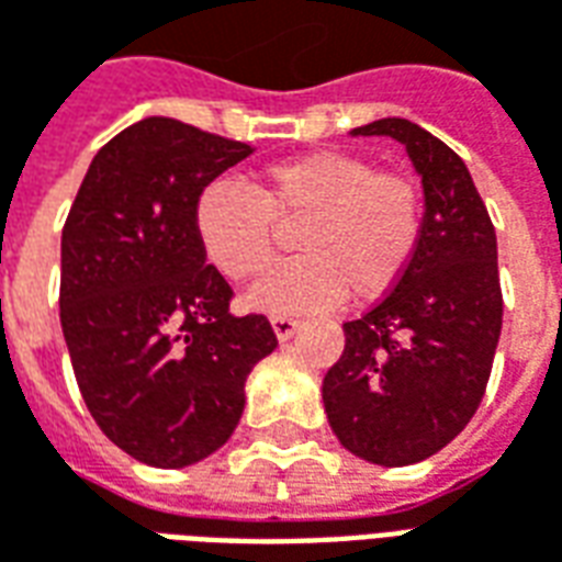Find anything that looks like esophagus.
I'll return each instance as SVG.
<instances>
[{
	"label": "esophagus",
	"mask_w": 562,
	"mask_h": 562,
	"mask_svg": "<svg viewBox=\"0 0 562 562\" xmlns=\"http://www.w3.org/2000/svg\"><path fill=\"white\" fill-rule=\"evenodd\" d=\"M270 325H273V334H277V340H292L294 337V330L301 328V322L292 316H273L270 318Z\"/></svg>",
	"instance_id": "34e87169"
}]
</instances>
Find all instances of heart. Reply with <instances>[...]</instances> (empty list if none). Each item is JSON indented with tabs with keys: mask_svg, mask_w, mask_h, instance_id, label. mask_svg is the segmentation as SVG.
<instances>
[{
	"mask_svg": "<svg viewBox=\"0 0 562 562\" xmlns=\"http://www.w3.org/2000/svg\"><path fill=\"white\" fill-rule=\"evenodd\" d=\"M273 220L297 222L304 256L273 268L246 304L306 313L340 301H376L415 258L424 225L413 177L376 171L346 149H316L261 171L256 189L216 180L195 201V232L207 258L234 282L256 280L273 258Z\"/></svg>",
	"mask_w": 562,
	"mask_h": 562,
	"instance_id": "b5f03b06",
	"label": "heart"
}]
</instances>
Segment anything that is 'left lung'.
<instances>
[{
  "label": "left lung",
  "mask_w": 562,
  "mask_h": 562,
  "mask_svg": "<svg viewBox=\"0 0 562 562\" xmlns=\"http://www.w3.org/2000/svg\"><path fill=\"white\" fill-rule=\"evenodd\" d=\"M352 135L401 140L424 189L415 258L370 313L346 322V349L322 382L330 430L355 458L409 467L470 424L503 328L496 232L458 153L401 116Z\"/></svg>",
  "instance_id": "obj_1"
}]
</instances>
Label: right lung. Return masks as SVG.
<instances>
[{"mask_svg": "<svg viewBox=\"0 0 562 562\" xmlns=\"http://www.w3.org/2000/svg\"><path fill=\"white\" fill-rule=\"evenodd\" d=\"M249 144L147 116L104 144L63 228L59 322L83 403L140 463L180 470L228 442L246 379L277 349L265 316H234L207 265L195 201Z\"/></svg>", "mask_w": 562, "mask_h": 562, "instance_id": "1", "label": "right lung"}]
</instances>
